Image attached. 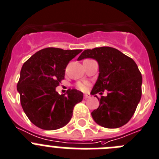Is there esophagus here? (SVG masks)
<instances>
[{"instance_id": "obj_1", "label": "esophagus", "mask_w": 159, "mask_h": 159, "mask_svg": "<svg viewBox=\"0 0 159 159\" xmlns=\"http://www.w3.org/2000/svg\"><path fill=\"white\" fill-rule=\"evenodd\" d=\"M90 97V95L89 94H84V100H86V99H88V98Z\"/></svg>"}]
</instances>
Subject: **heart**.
I'll return each mask as SVG.
<instances>
[{
    "label": "heart",
    "mask_w": 159,
    "mask_h": 159,
    "mask_svg": "<svg viewBox=\"0 0 159 159\" xmlns=\"http://www.w3.org/2000/svg\"><path fill=\"white\" fill-rule=\"evenodd\" d=\"M77 87L78 89H79L80 90H82V91H84L87 88V84L86 83H82V82H78L77 84Z\"/></svg>",
    "instance_id": "b5f03b06"
}]
</instances>
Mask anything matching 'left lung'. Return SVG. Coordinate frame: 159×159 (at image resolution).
Wrapping results in <instances>:
<instances>
[{
  "label": "left lung",
  "mask_w": 159,
  "mask_h": 159,
  "mask_svg": "<svg viewBox=\"0 0 159 159\" xmlns=\"http://www.w3.org/2000/svg\"><path fill=\"white\" fill-rule=\"evenodd\" d=\"M86 58L96 59L99 64V76L91 94L108 92L107 96L98 98L100 106L92 117L105 128H119L131 119L140 100L141 73L133 59L111 47L84 50L78 60Z\"/></svg>",
  "instance_id": "1"
}]
</instances>
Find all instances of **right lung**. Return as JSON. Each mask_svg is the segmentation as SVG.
Segmentation results:
<instances>
[{"instance_id":"right-lung-1","label":"right lung","mask_w":159,"mask_h":159,"mask_svg":"<svg viewBox=\"0 0 159 159\" xmlns=\"http://www.w3.org/2000/svg\"><path fill=\"white\" fill-rule=\"evenodd\" d=\"M81 51L46 48L23 65L17 90L25 114L36 126L58 129L71 119L73 109L82 100L83 93L73 89H68L66 95H59L56 88L64 79L69 62Z\"/></svg>"}]
</instances>
